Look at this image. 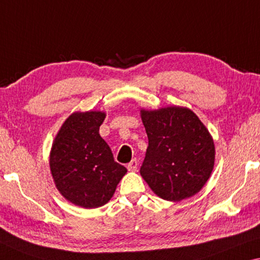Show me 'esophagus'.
Here are the masks:
<instances>
[{"label":"esophagus","instance_id":"1","mask_svg":"<svg viewBox=\"0 0 260 260\" xmlns=\"http://www.w3.org/2000/svg\"><path fill=\"white\" fill-rule=\"evenodd\" d=\"M127 170L129 171H131V172H135V171H137V169H138V160L137 159H133V160H131L129 164H127Z\"/></svg>","mask_w":260,"mask_h":260}]
</instances>
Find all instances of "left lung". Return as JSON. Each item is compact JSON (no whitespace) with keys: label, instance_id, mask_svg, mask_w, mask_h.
Wrapping results in <instances>:
<instances>
[{"label":"left lung","instance_id":"1","mask_svg":"<svg viewBox=\"0 0 260 260\" xmlns=\"http://www.w3.org/2000/svg\"><path fill=\"white\" fill-rule=\"evenodd\" d=\"M149 146L141 175L159 198L181 201L199 193L215 161L213 138L188 108L141 110Z\"/></svg>","mask_w":260,"mask_h":260}]
</instances>
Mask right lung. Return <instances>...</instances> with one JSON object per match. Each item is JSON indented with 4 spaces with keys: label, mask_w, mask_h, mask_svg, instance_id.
<instances>
[{
    "label": "right lung",
    "mask_w": 260,
    "mask_h": 260,
    "mask_svg": "<svg viewBox=\"0 0 260 260\" xmlns=\"http://www.w3.org/2000/svg\"><path fill=\"white\" fill-rule=\"evenodd\" d=\"M105 118L102 111L73 113L52 144L50 169L55 186L63 198L82 208L106 205L126 173L99 134Z\"/></svg>",
    "instance_id": "1"
}]
</instances>
